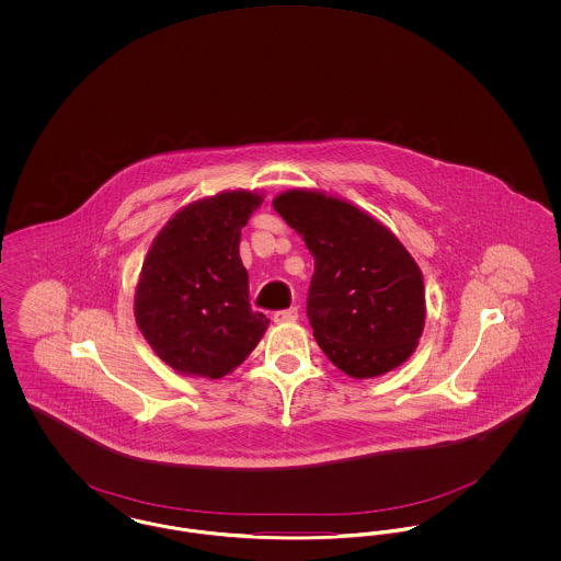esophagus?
Here are the masks:
<instances>
[{
  "label": "esophagus",
  "mask_w": 561,
  "mask_h": 561,
  "mask_svg": "<svg viewBox=\"0 0 561 561\" xmlns=\"http://www.w3.org/2000/svg\"><path fill=\"white\" fill-rule=\"evenodd\" d=\"M298 320V309H286V311H277L275 316H273V323H277V325H284V323H293V321Z\"/></svg>",
  "instance_id": "1"
}]
</instances>
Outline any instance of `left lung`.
I'll return each mask as SVG.
<instances>
[{
    "mask_svg": "<svg viewBox=\"0 0 561 561\" xmlns=\"http://www.w3.org/2000/svg\"><path fill=\"white\" fill-rule=\"evenodd\" d=\"M273 208L313 254L307 316L328 359L351 378L401 366L427 316L412 254L380 220L323 191H284Z\"/></svg>",
    "mask_w": 561,
    "mask_h": 561,
    "instance_id": "left-lung-1",
    "label": "left lung"
}]
</instances>
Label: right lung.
I'll return each instance as SVG.
<instances>
[{"label":"right lung","instance_id":"add662e5","mask_svg":"<svg viewBox=\"0 0 561 561\" xmlns=\"http://www.w3.org/2000/svg\"><path fill=\"white\" fill-rule=\"evenodd\" d=\"M263 204L256 191H222L174 214L151 243L134 318L172 370L222 378L254 351L268 320L248 300L241 229Z\"/></svg>","mask_w":561,"mask_h":561}]
</instances>
